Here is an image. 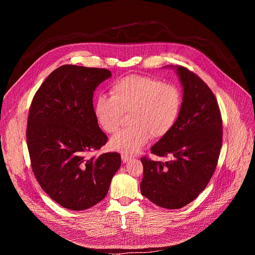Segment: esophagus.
I'll return each instance as SVG.
<instances>
[{"mask_svg":"<svg viewBox=\"0 0 255 255\" xmlns=\"http://www.w3.org/2000/svg\"><path fill=\"white\" fill-rule=\"evenodd\" d=\"M121 157H122V161H123V162H127L128 160L131 159V156H129L128 154H125V153H122V154H121Z\"/></svg>","mask_w":255,"mask_h":255,"instance_id":"1","label":"esophagus"}]
</instances>
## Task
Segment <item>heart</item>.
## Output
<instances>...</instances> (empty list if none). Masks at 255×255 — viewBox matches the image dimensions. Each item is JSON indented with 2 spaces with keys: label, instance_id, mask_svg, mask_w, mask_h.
Instances as JSON below:
<instances>
[{
  "label": "heart",
  "instance_id": "1",
  "mask_svg": "<svg viewBox=\"0 0 255 255\" xmlns=\"http://www.w3.org/2000/svg\"><path fill=\"white\" fill-rule=\"evenodd\" d=\"M111 97L100 94L94 102V114L107 133L119 128L124 112H129L130 125L117 132L111 146L125 154H135L149 136L160 138L175 125L183 107V93L174 85L139 75L115 81L110 87Z\"/></svg>",
  "mask_w": 255,
  "mask_h": 255
}]
</instances>
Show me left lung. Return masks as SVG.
<instances>
[{"label": "left lung", "mask_w": 255, "mask_h": 255, "mask_svg": "<svg viewBox=\"0 0 255 255\" xmlns=\"http://www.w3.org/2000/svg\"><path fill=\"white\" fill-rule=\"evenodd\" d=\"M184 101L173 128L151 147L152 154L169 156L165 162L148 156L143 164L141 194L155 205L179 209L194 201L207 187L222 146V116L207 84L185 66H176Z\"/></svg>", "instance_id": "1"}]
</instances>
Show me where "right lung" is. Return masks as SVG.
I'll list each match as a JSON object with an SVG mask.
<instances>
[{"instance_id":"add662e5","label":"right lung","mask_w":255,"mask_h":255,"mask_svg":"<svg viewBox=\"0 0 255 255\" xmlns=\"http://www.w3.org/2000/svg\"><path fill=\"white\" fill-rule=\"evenodd\" d=\"M112 76L106 68L61 65L33 97L27 121L32 171L63 208L81 211L101 202L121 165V155H91L107 143L94 114L96 88Z\"/></svg>"}]
</instances>
